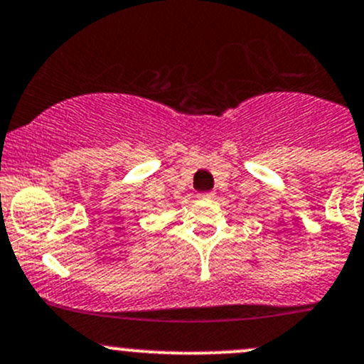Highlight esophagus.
I'll return each mask as SVG.
<instances>
[{
	"label": "esophagus",
	"instance_id": "esophagus-1",
	"mask_svg": "<svg viewBox=\"0 0 364 364\" xmlns=\"http://www.w3.org/2000/svg\"><path fill=\"white\" fill-rule=\"evenodd\" d=\"M213 196H215V193H201V194H200L201 200H212Z\"/></svg>",
	"mask_w": 364,
	"mask_h": 364
}]
</instances>
